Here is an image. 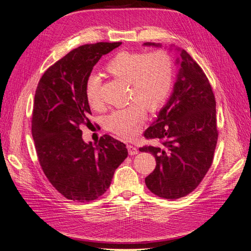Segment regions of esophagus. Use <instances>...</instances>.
<instances>
[{"instance_id":"obj_1","label":"esophagus","mask_w":251,"mask_h":251,"mask_svg":"<svg viewBox=\"0 0 251 251\" xmlns=\"http://www.w3.org/2000/svg\"><path fill=\"white\" fill-rule=\"evenodd\" d=\"M126 148H127L128 154H130V155H136V154H138L137 148H135L134 146H131V144H128V146H127Z\"/></svg>"}]
</instances>
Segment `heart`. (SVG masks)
Segmentation results:
<instances>
[{
  "label": "heart",
  "mask_w": 251,
  "mask_h": 251,
  "mask_svg": "<svg viewBox=\"0 0 251 251\" xmlns=\"http://www.w3.org/2000/svg\"><path fill=\"white\" fill-rule=\"evenodd\" d=\"M105 68L112 76L128 82L132 100L141 102L149 111L161 108L172 92L174 66L165 51H123L114 56ZM100 82V77L95 74L90 75L86 81L85 96L92 109L101 107ZM141 104L134 102L112 112L105 118V127L121 138L134 137L138 134L146 115V109Z\"/></svg>",
  "instance_id": "heart-1"
}]
</instances>
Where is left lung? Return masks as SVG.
<instances>
[{"label":"left lung","mask_w":251,"mask_h":251,"mask_svg":"<svg viewBox=\"0 0 251 251\" xmlns=\"http://www.w3.org/2000/svg\"><path fill=\"white\" fill-rule=\"evenodd\" d=\"M143 46L161 48V44ZM168 47V46H166ZM177 53L178 71L173 92L154 123L144 132L161 144L140 148L156 159V168L146 178L151 193L164 199L182 198L200 184L212 163L218 140L216 100L210 83L188 53L170 45Z\"/></svg>","instance_id":"8db88e82"}]
</instances>
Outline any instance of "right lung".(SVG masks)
I'll list each match as a JSON object with an SVG mask.
<instances>
[{
	"label": "right lung",
	"mask_w": 251,
	"mask_h": 251,
	"mask_svg": "<svg viewBox=\"0 0 251 251\" xmlns=\"http://www.w3.org/2000/svg\"><path fill=\"white\" fill-rule=\"evenodd\" d=\"M121 43L83 45L44 73L36 88L32 137L42 169L67 199L89 202L107 192L127 157L126 144L109 135L85 142L82 125L91 124L85 86L93 67Z\"/></svg>",
	"instance_id": "add662e5"
}]
</instances>
